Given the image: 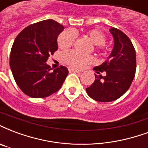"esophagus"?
Segmentation results:
<instances>
[{
    "label": "esophagus",
    "mask_w": 148,
    "mask_h": 148,
    "mask_svg": "<svg viewBox=\"0 0 148 148\" xmlns=\"http://www.w3.org/2000/svg\"><path fill=\"white\" fill-rule=\"evenodd\" d=\"M69 72L71 73V72H74V73H79L81 71L79 70H76V69H73V68H69Z\"/></svg>",
    "instance_id": "34e87169"
}]
</instances>
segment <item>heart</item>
<instances>
[{"mask_svg":"<svg viewBox=\"0 0 148 148\" xmlns=\"http://www.w3.org/2000/svg\"><path fill=\"white\" fill-rule=\"evenodd\" d=\"M85 35L95 45V48L98 52H104L107 50V46L105 44L107 38L106 35L101 30L98 29H90L85 33ZM75 39V32L71 29H66L58 37V46L63 50L68 49L73 45ZM63 61L67 65L77 68H81L85 64L90 63L92 61V57L91 56L81 54L75 51H69L65 52L63 56Z\"/></svg>","mask_w":148,"mask_h":148,"instance_id":"obj_1","label":"heart"}]
</instances>
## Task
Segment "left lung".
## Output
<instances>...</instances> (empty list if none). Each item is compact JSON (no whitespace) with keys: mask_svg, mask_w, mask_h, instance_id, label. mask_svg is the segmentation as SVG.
<instances>
[{"mask_svg":"<svg viewBox=\"0 0 148 148\" xmlns=\"http://www.w3.org/2000/svg\"><path fill=\"white\" fill-rule=\"evenodd\" d=\"M114 40V45L108 60L93 70L96 79L86 92L92 99L99 102H111L124 95L132 84L136 68V51L132 41L120 29L112 27L110 29Z\"/></svg>","mask_w":148,"mask_h":148,"instance_id":"obj_1","label":"left lung"}]
</instances>
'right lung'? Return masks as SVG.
<instances>
[{"label":"right lung","instance_id":"1","mask_svg":"<svg viewBox=\"0 0 148 148\" xmlns=\"http://www.w3.org/2000/svg\"><path fill=\"white\" fill-rule=\"evenodd\" d=\"M64 29L52 19L31 24L16 37L10 54V67L19 88L32 98L56 92L68 74L66 66L52 70L46 64L58 49V35Z\"/></svg>","mask_w":148,"mask_h":148}]
</instances>
